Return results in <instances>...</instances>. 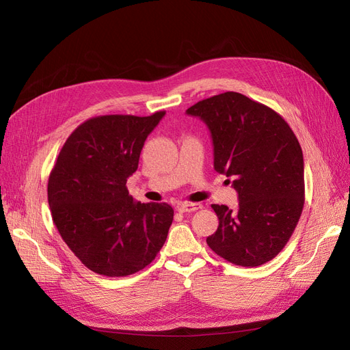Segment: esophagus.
<instances>
[{
    "label": "esophagus",
    "mask_w": 350,
    "mask_h": 350,
    "mask_svg": "<svg viewBox=\"0 0 350 350\" xmlns=\"http://www.w3.org/2000/svg\"><path fill=\"white\" fill-rule=\"evenodd\" d=\"M198 208H201L200 203H179L176 206V210L179 213H188V211H196Z\"/></svg>",
    "instance_id": "esophagus-1"
}]
</instances>
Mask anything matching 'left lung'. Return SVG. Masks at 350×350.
Wrapping results in <instances>:
<instances>
[{
    "label": "left lung",
    "mask_w": 350,
    "mask_h": 350,
    "mask_svg": "<svg viewBox=\"0 0 350 350\" xmlns=\"http://www.w3.org/2000/svg\"><path fill=\"white\" fill-rule=\"evenodd\" d=\"M187 113L207 124L215 169L234 179L239 198L237 210L211 204L219 226L207 245L242 267L273 260L291 239L305 203L298 139L282 115L237 92L200 100Z\"/></svg>",
    "instance_id": "left-lung-1"
}]
</instances>
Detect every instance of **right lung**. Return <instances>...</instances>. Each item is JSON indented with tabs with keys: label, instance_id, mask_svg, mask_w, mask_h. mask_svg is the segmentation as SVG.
I'll return each instance as SVG.
<instances>
[{
	"label": "right lung",
	"instance_id": "obj_1",
	"mask_svg": "<svg viewBox=\"0 0 350 350\" xmlns=\"http://www.w3.org/2000/svg\"><path fill=\"white\" fill-rule=\"evenodd\" d=\"M163 115L93 116L70 134L49 174L48 203L61 238L102 276L149 266L172 225L171 206L134 201L125 185Z\"/></svg>",
	"mask_w": 350,
	"mask_h": 350
}]
</instances>
